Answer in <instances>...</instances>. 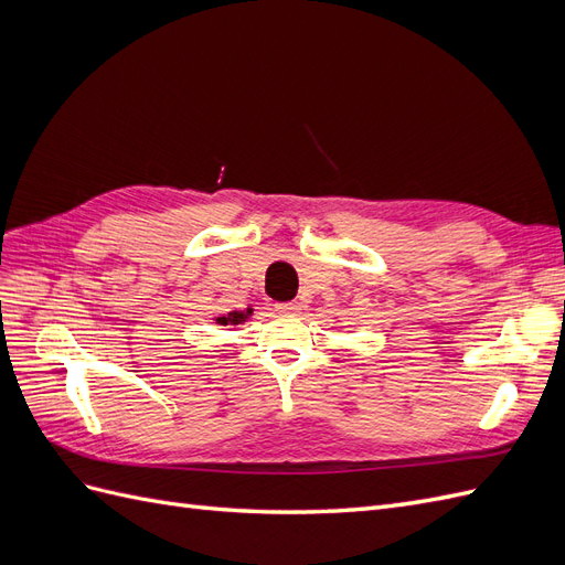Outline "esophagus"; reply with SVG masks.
Returning <instances> with one entry per match:
<instances>
[{
	"instance_id": "obj_1",
	"label": "esophagus",
	"mask_w": 565,
	"mask_h": 565,
	"mask_svg": "<svg viewBox=\"0 0 565 565\" xmlns=\"http://www.w3.org/2000/svg\"><path fill=\"white\" fill-rule=\"evenodd\" d=\"M276 311H278V313H285V316H295V313H299V303H297V301L276 303Z\"/></svg>"
}]
</instances>
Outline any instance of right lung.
<instances>
[{
  "instance_id": "obj_1",
  "label": "right lung",
  "mask_w": 565,
  "mask_h": 565,
  "mask_svg": "<svg viewBox=\"0 0 565 565\" xmlns=\"http://www.w3.org/2000/svg\"><path fill=\"white\" fill-rule=\"evenodd\" d=\"M252 306H247L245 311H231V313H226V316H216L214 320H216V324H231V328H235V324H243V322H247V318L252 316Z\"/></svg>"
}]
</instances>
